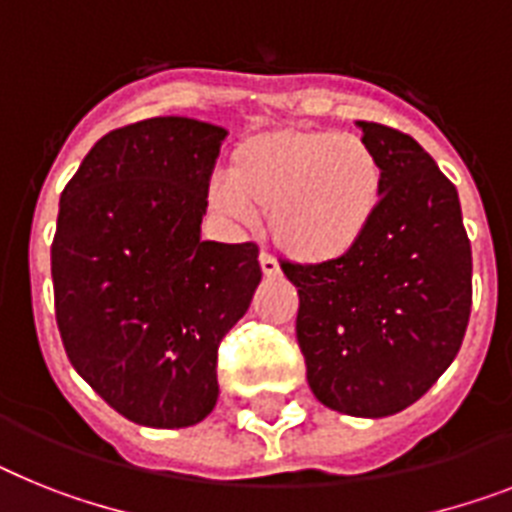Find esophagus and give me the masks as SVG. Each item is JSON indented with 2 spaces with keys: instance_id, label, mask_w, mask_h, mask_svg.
Listing matches in <instances>:
<instances>
[{
  "instance_id": "esophagus-1",
  "label": "esophagus",
  "mask_w": 512,
  "mask_h": 512,
  "mask_svg": "<svg viewBox=\"0 0 512 512\" xmlns=\"http://www.w3.org/2000/svg\"><path fill=\"white\" fill-rule=\"evenodd\" d=\"M259 266L261 272H264V277H280V264H277V259H272L269 253H261Z\"/></svg>"
}]
</instances>
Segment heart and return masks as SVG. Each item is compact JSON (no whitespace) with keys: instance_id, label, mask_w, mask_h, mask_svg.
Returning <instances> with one entry per match:
<instances>
[{"instance_id":"1","label":"heart","mask_w":512,"mask_h":512,"mask_svg":"<svg viewBox=\"0 0 512 512\" xmlns=\"http://www.w3.org/2000/svg\"><path fill=\"white\" fill-rule=\"evenodd\" d=\"M382 190V162L361 135L272 128L235 146L209 201L240 225L266 211L269 235L287 259L322 266L361 246Z\"/></svg>"}]
</instances>
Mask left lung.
<instances>
[{
    "label": "left lung",
    "mask_w": 512,
    "mask_h": 512,
    "mask_svg": "<svg viewBox=\"0 0 512 512\" xmlns=\"http://www.w3.org/2000/svg\"><path fill=\"white\" fill-rule=\"evenodd\" d=\"M382 162V204L345 259L285 264L295 335L319 403L382 418L416 403L458 356L471 314V243L455 185L411 135L356 122Z\"/></svg>",
    "instance_id": "8db88e82"
}]
</instances>
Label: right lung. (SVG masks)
Masks as SVG:
<instances>
[{"label": "right lung", "mask_w": 512, "mask_h": 512, "mask_svg": "<svg viewBox=\"0 0 512 512\" xmlns=\"http://www.w3.org/2000/svg\"><path fill=\"white\" fill-rule=\"evenodd\" d=\"M225 135L177 114L112 130L59 198L52 280L67 358L114 411L151 429L214 411L219 340L261 282L253 243L201 240Z\"/></svg>", "instance_id": "1"}]
</instances>
